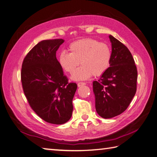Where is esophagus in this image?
Segmentation results:
<instances>
[{"label":"esophagus","instance_id":"1","mask_svg":"<svg viewBox=\"0 0 157 157\" xmlns=\"http://www.w3.org/2000/svg\"><path fill=\"white\" fill-rule=\"evenodd\" d=\"M84 85H86V83H85V82H79V83L78 84V87H80L82 86H84Z\"/></svg>","mask_w":157,"mask_h":157}]
</instances>
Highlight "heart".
I'll list each match as a JSON object with an SVG mask.
<instances>
[{"mask_svg": "<svg viewBox=\"0 0 157 157\" xmlns=\"http://www.w3.org/2000/svg\"><path fill=\"white\" fill-rule=\"evenodd\" d=\"M69 53L64 51L59 53L58 62L62 69L69 73H73L79 63L82 64L71 76L73 80H86L92 75L99 76L109 67L111 51L103 42L92 38L79 40L69 45Z\"/></svg>", "mask_w": 157, "mask_h": 157, "instance_id": "obj_1", "label": "heart"}]
</instances>
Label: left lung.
Wrapping results in <instances>:
<instances>
[{
    "label": "left lung",
    "instance_id": "left-lung-1",
    "mask_svg": "<svg viewBox=\"0 0 157 157\" xmlns=\"http://www.w3.org/2000/svg\"><path fill=\"white\" fill-rule=\"evenodd\" d=\"M112 53L108 67L98 81L93 82L95 109L104 119L120 115L129 106L136 90L137 71L128 48L109 36Z\"/></svg>",
    "mask_w": 157,
    "mask_h": 157
}]
</instances>
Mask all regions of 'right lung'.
Listing matches in <instances>:
<instances>
[{"instance_id": "add662e5", "label": "right lung", "mask_w": 157, "mask_h": 157, "mask_svg": "<svg viewBox=\"0 0 157 157\" xmlns=\"http://www.w3.org/2000/svg\"><path fill=\"white\" fill-rule=\"evenodd\" d=\"M63 39L47 40L37 44L25 57L21 81L30 106L48 123L63 124L73 113V99L78 85L69 83L56 58Z\"/></svg>"}]
</instances>
